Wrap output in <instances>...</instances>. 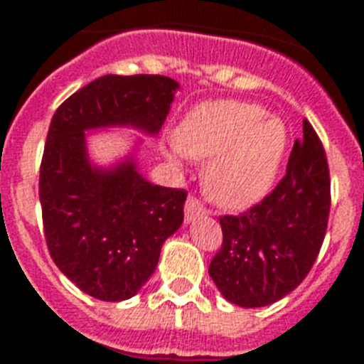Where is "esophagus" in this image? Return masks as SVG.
<instances>
[{"instance_id": "obj_1", "label": "esophagus", "mask_w": 364, "mask_h": 364, "mask_svg": "<svg viewBox=\"0 0 364 364\" xmlns=\"http://www.w3.org/2000/svg\"><path fill=\"white\" fill-rule=\"evenodd\" d=\"M208 213V210H205V205L200 202L196 196H188L187 198V204H185V221L191 223L194 221V219H198V217L205 215Z\"/></svg>"}]
</instances>
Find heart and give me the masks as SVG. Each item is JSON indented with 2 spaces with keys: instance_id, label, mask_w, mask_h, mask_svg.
I'll use <instances>...</instances> for the list:
<instances>
[{
  "instance_id": "b5f03b06",
  "label": "heart",
  "mask_w": 364,
  "mask_h": 364,
  "mask_svg": "<svg viewBox=\"0 0 364 364\" xmlns=\"http://www.w3.org/2000/svg\"><path fill=\"white\" fill-rule=\"evenodd\" d=\"M287 149V128L260 105L211 102L188 113L171 154L210 162L205 191L215 204L245 210L274 187Z\"/></svg>"
}]
</instances>
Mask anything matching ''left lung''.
I'll use <instances>...</instances> for the list:
<instances>
[{
	"label": "left lung",
	"mask_w": 364,
	"mask_h": 364,
	"mask_svg": "<svg viewBox=\"0 0 364 364\" xmlns=\"http://www.w3.org/2000/svg\"><path fill=\"white\" fill-rule=\"evenodd\" d=\"M331 176L323 143L302 122L287 171L270 194L240 215H221L223 245L210 276L223 296L243 308L283 299L302 283L325 240Z\"/></svg>",
	"instance_id": "obj_1"
}]
</instances>
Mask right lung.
Wrapping results in <instances>:
<instances>
[{"label": "right lung", "instance_id": "1", "mask_svg": "<svg viewBox=\"0 0 364 364\" xmlns=\"http://www.w3.org/2000/svg\"><path fill=\"white\" fill-rule=\"evenodd\" d=\"M179 87L164 75H104L54 113L39 170L43 232L54 264L105 302L134 296L181 227L185 188L145 181L126 160L115 170L88 162L85 130L130 124L156 134Z\"/></svg>", "mask_w": 364, "mask_h": 364}]
</instances>
